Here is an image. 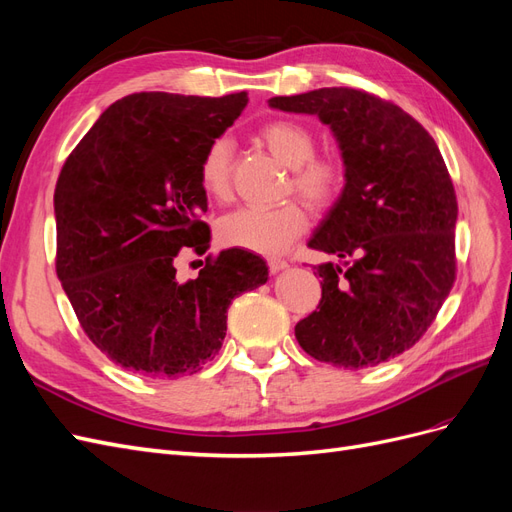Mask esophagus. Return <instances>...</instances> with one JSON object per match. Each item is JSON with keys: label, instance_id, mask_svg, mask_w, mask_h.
Wrapping results in <instances>:
<instances>
[{"label": "esophagus", "instance_id": "obj_1", "mask_svg": "<svg viewBox=\"0 0 512 512\" xmlns=\"http://www.w3.org/2000/svg\"><path fill=\"white\" fill-rule=\"evenodd\" d=\"M267 265H269V271L275 275V273L284 271V269L288 267V262H286V260H280V258H271V260L267 262Z\"/></svg>", "mask_w": 512, "mask_h": 512}]
</instances>
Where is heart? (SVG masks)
<instances>
[{"label": "heart", "mask_w": 512, "mask_h": 512, "mask_svg": "<svg viewBox=\"0 0 512 512\" xmlns=\"http://www.w3.org/2000/svg\"><path fill=\"white\" fill-rule=\"evenodd\" d=\"M260 141L284 166L292 168V185L305 203L324 209L335 203L342 192L344 170L333 158H316V136L305 123L294 119H273L258 132ZM232 145L220 136L209 143L198 164V181L207 196L224 200L230 194ZM307 228V215L297 203L277 209H237L218 222L222 245L239 250L275 256L301 237Z\"/></svg>", "instance_id": "heart-1"}]
</instances>
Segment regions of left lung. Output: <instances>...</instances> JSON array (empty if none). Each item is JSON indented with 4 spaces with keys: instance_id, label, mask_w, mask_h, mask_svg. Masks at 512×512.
<instances>
[{
    "instance_id": "obj_1",
    "label": "left lung",
    "mask_w": 512,
    "mask_h": 512,
    "mask_svg": "<svg viewBox=\"0 0 512 512\" xmlns=\"http://www.w3.org/2000/svg\"><path fill=\"white\" fill-rule=\"evenodd\" d=\"M271 108L316 115L344 160V190L307 245L322 299L294 335L314 359L376 367L412 348L455 282L457 198L429 132L399 106L348 87L277 96Z\"/></svg>"
}]
</instances>
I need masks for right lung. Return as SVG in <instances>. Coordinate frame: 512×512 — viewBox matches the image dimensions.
<instances>
[{"instance_id": "add662e5", "label": "right lung", "mask_w": 512, "mask_h": 512, "mask_svg": "<svg viewBox=\"0 0 512 512\" xmlns=\"http://www.w3.org/2000/svg\"><path fill=\"white\" fill-rule=\"evenodd\" d=\"M247 94L143 91L100 115L55 188L57 277L83 331L108 359L149 378H181L220 352L232 299L269 280L260 256L232 247L177 282L181 250L205 254L207 194L198 164Z\"/></svg>"}]
</instances>
